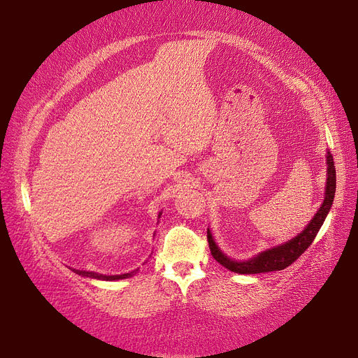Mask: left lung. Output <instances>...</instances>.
<instances>
[{
  "instance_id": "8db88e82",
  "label": "left lung",
  "mask_w": 358,
  "mask_h": 358,
  "mask_svg": "<svg viewBox=\"0 0 358 358\" xmlns=\"http://www.w3.org/2000/svg\"><path fill=\"white\" fill-rule=\"evenodd\" d=\"M336 192V169L333 155L327 150V183H326V192H324V201L321 208L315 213V216L310 220L306 225V229L300 234H297L294 239H291L282 245H278L275 248L266 249V251L259 252L258 255L246 259V262H236L227 257L220 246L213 241V236L208 229V242L212 257L222 264L225 268L231 270L234 273L241 275H255V273H266V272H275V270H282L291 266L296 259L306 251L310 243L315 239L321 225L326 221V216L330 212Z\"/></svg>"
}]
</instances>
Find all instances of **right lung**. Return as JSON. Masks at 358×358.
I'll list each match as a JSON object with an SVG mask.
<instances>
[{
    "label": "right lung",
    "instance_id": "1",
    "mask_svg": "<svg viewBox=\"0 0 358 358\" xmlns=\"http://www.w3.org/2000/svg\"><path fill=\"white\" fill-rule=\"evenodd\" d=\"M161 215V213H159ZM158 215V218H159ZM74 273H78L80 276H85V278H94V279H103V280H117V279H127V278H131L136 275L137 270H134V272H129V273H124V275H101V273H95V272H86V270H76V268H71Z\"/></svg>",
    "mask_w": 358,
    "mask_h": 358
}]
</instances>
